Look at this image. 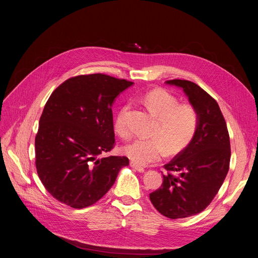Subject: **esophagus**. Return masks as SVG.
Listing matches in <instances>:
<instances>
[{
    "instance_id": "34e87169",
    "label": "esophagus",
    "mask_w": 258,
    "mask_h": 258,
    "mask_svg": "<svg viewBox=\"0 0 258 258\" xmlns=\"http://www.w3.org/2000/svg\"><path fill=\"white\" fill-rule=\"evenodd\" d=\"M130 165L132 166V168H133L134 170H136V171L140 172V173H143V172L145 171V169L143 168V166L139 165L138 163H135V162H133V161H131V162H130Z\"/></svg>"
}]
</instances>
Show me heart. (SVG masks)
<instances>
[{
	"instance_id": "heart-1",
	"label": "heart",
	"mask_w": 258,
	"mask_h": 258,
	"mask_svg": "<svg viewBox=\"0 0 258 258\" xmlns=\"http://www.w3.org/2000/svg\"><path fill=\"white\" fill-rule=\"evenodd\" d=\"M144 103L157 118L153 139L138 138L126 145L124 154L133 162L146 165L158 161L165 153H177L185 148L194 138L199 125V114L190 104H179L176 96L163 88H155L146 93ZM129 104H124L117 111L114 120L115 132L120 138L128 139L132 129L128 122Z\"/></svg>"
}]
</instances>
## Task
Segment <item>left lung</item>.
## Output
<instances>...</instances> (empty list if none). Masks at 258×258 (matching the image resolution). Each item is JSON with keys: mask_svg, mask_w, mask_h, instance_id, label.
Returning a JSON list of instances; mask_svg holds the SVG:
<instances>
[{"mask_svg": "<svg viewBox=\"0 0 258 258\" xmlns=\"http://www.w3.org/2000/svg\"><path fill=\"white\" fill-rule=\"evenodd\" d=\"M184 90L198 111L199 125L190 143L164 164L161 186L150 194L159 213L170 219L200 214L214 200L230 163V140L217 101L188 80H168Z\"/></svg>", "mask_w": 258, "mask_h": 258, "instance_id": "obj_1", "label": "left lung"}]
</instances>
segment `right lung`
Wrapping results in <instances>:
<instances>
[{
	"mask_svg": "<svg viewBox=\"0 0 258 258\" xmlns=\"http://www.w3.org/2000/svg\"><path fill=\"white\" fill-rule=\"evenodd\" d=\"M133 82L105 74L60 84L44 105L35 136L38 177L55 199L73 208L95 204L113 185L126 156L100 157L115 145L111 106Z\"/></svg>",
	"mask_w": 258,
	"mask_h": 258,
	"instance_id": "add662e5",
	"label": "right lung"
}]
</instances>
